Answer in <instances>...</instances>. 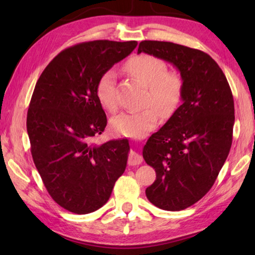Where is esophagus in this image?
<instances>
[{"mask_svg":"<svg viewBox=\"0 0 255 255\" xmlns=\"http://www.w3.org/2000/svg\"><path fill=\"white\" fill-rule=\"evenodd\" d=\"M143 162V157L140 156L139 154L136 153V152H131L129 153V157H128V164L129 165H138V164H140Z\"/></svg>","mask_w":255,"mask_h":255,"instance_id":"34e87169","label":"esophagus"}]
</instances>
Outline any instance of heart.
<instances>
[{"mask_svg":"<svg viewBox=\"0 0 255 255\" xmlns=\"http://www.w3.org/2000/svg\"><path fill=\"white\" fill-rule=\"evenodd\" d=\"M128 73L147 88L143 110L122 112L110 120V127L118 135L143 138L157 126L159 115L170 117L181 101L183 81L176 72L167 71L163 59L152 55H138L126 63ZM116 72L109 70L103 73L97 83V97L106 110H117L116 97Z\"/></svg>","mask_w":255,"mask_h":255,"instance_id":"1","label":"heart"}]
</instances>
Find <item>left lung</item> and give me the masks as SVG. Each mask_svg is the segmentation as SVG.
<instances>
[{
    "label": "left lung",
    "mask_w": 255,
    "mask_h": 255,
    "mask_svg": "<svg viewBox=\"0 0 255 255\" xmlns=\"http://www.w3.org/2000/svg\"><path fill=\"white\" fill-rule=\"evenodd\" d=\"M166 60L183 81L182 105L143 148L156 180L146 189L154 206L170 211L188 208L213 187L230 153L234 100L218 64L204 51L169 41L144 40L138 54Z\"/></svg>",
    "instance_id": "left-lung-1"
}]
</instances>
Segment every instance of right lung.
<instances>
[{"label":"right lung","instance_id":"right-lung-1","mask_svg":"<svg viewBox=\"0 0 255 255\" xmlns=\"http://www.w3.org/2000/svg\"><path fill=\"white\" fill-rule=\"evenodd\" d=\"M137 41L94 40L64 49L41 73L27 115L31 155L50 197L84 215L109 200L125 172L128 139L92 143L107 126L97 83Z\"/></svg>","mask_w":255,"mask_h":255}]
</instances>
